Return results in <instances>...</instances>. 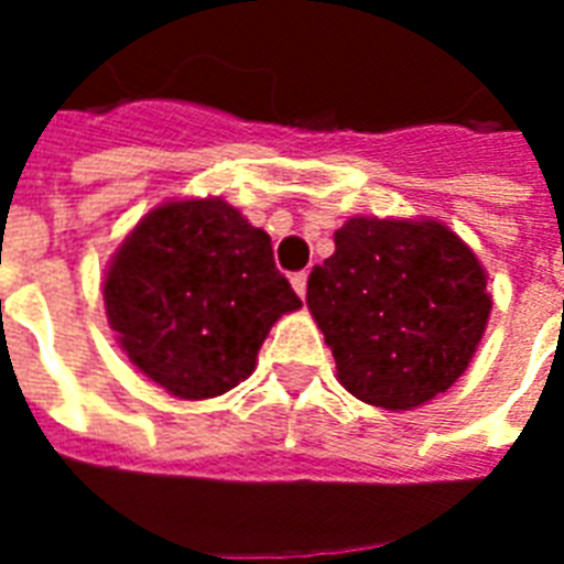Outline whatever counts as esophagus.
<instances>
[{
    "mask_svg": "<svg viewBox=\"0 0 564 564\" xmlns=\"http://www.w3.org/2000/svg\"><path fill=\"white\" fill-rule=\"evenodd\" d=\"M292 290L299 292L301 299L307 295V272H295V274H292Z\"/></svg>",
    "mask_w": 564,
    "mask_h": 564,
    "instance_id": "34e87169",
    "label": "esophagus"
}]
</instances>
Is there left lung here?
<instances>
[{
	"label": "left lung",
	"instance_id": "1",
	"mask_svg": "<svg viewBox=\"0 0 564 564\" xmlns=\"http://www.w3.org/2000/svg\"><path fill=\"white\" fill-rule=\"evenodd\" d=\"M313 265L307 307L360 401L412 410L454 386L489 322L486 272L438 221L357 219Z\"/></svg>",
	"mask_w": 564,
	"mask_h": 564
}]
</instances>
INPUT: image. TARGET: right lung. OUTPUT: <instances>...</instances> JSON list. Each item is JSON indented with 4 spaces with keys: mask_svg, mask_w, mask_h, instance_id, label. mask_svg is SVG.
<instances>
[{
    "mask_svg": "<svg viewBox=\"0 0 564 564\" xmlns=\"http://www.w3.org/2000/svg\"><path fill=\"white\" fill-rule=\"evenodd\" d=\"M110 327L137 369L202 401L254 371L269 327L301 299L278 272L269 234L221 198L170 202L145 216L105 281Z\"/></svg>",
    "mask_w": 564,
    "mask_h": 564,
    "instance_id": "add662e5",
    "label": "right lung"
}]
</instances>
